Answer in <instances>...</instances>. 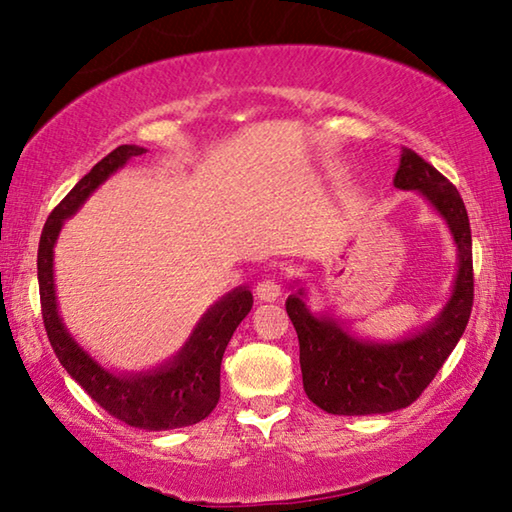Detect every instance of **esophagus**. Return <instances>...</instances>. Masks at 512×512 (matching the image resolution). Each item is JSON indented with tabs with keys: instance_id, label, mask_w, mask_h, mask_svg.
Masks as SVG:
<instances>
[{
	"instance_id": "1",
	"label": "esophagus",
	"mask_w": 512,
	"mask_h": 512,
	"mask_svg": "<svg viewBox=\"0 0 512 512\" xmlns=\"http://www.w3.org/2000/svg\"><path fill=\"white\" fill-rule=\"evenodd\" d=\"M255 296L264 302H273L282 296V289H280V282L275 280V277H262V280L257 282L255 287Z\"/></svg>"
}]
</instances>
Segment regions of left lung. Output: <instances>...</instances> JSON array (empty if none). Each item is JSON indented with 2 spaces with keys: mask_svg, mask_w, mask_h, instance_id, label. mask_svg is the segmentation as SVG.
<instances>
[{
  "mask_svg": "<svg viewBox=\"0 0 512 512\" xmlns=\"http://www.w3.org/2000/svg\"><path fill=\"white\" fill-rule=\"evenodd\" d=\"M395 187L418 189L445 216L458 246L454 293L436 323L397 343H363L329 318H316L298 296L287 314L298 332L302 384L311 402L334 415H372L406 409L424 393L461 339L474 302L472 232L458 189L411 149L402 151Z\"/></svg>",
  "mask_w": 512,
  "mask_h": 512,
  "instance_id": "left-lung-1",
  "label": "left lung"
}]
</instances>
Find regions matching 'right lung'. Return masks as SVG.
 Returning <instances> with one entry per match:
<instances>
[{
  "label": "right lung",
  "mask_w": 512,
  "mask_h": 512,
  "mask_svg": "<svg viewBox=\"0 0 512 512\" xmlns=\"http://www.w3.org/2000/svg\"><path fill=\"white\" fill-rule=\"evenodd\" d=\"M146 153L135 144H121L97 162L90 173L74 185L63 201L51 210L42 228L38 246V284L42 323H45L51 348L63 368L81 388L112 418L137 429L164 431L189 427L205 420L214 411L221 395V359L237 325L253 307V293L235 289L207 311L196 325L192 339L167 366L133 377H117L103 370L88 352H83L69 336L58 316L54 291V244L63 221L83 205L110 173Z\"/></svg>",
  "instance_id": "add662e5"
}]
</instances>
